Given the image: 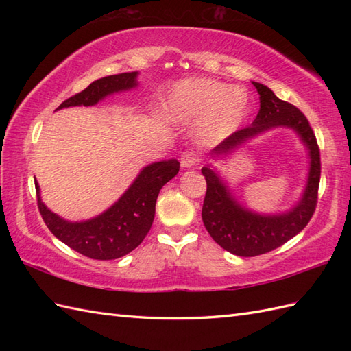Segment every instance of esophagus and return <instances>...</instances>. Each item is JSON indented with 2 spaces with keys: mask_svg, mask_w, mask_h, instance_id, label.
Here are the masks:
<instances>
[{
  "mask_svg": "<svg viewBox=\"0 0 351 351\" xmlns=\"http://www.w3.org/2000/svg\"><path fill=\"white\" fill-rule=\"evenodd\" d=\"M197 161H199L197 155H196L195 152H193V151H185V152L181 155V166H182L184 169L195 167L196 164H197Z\"/></svg>",
  "mask_w": 351,
  "mask_h": 351,
  "instance_id": "esophagus-1",
  "label": "esophagus"
}]
</instances>
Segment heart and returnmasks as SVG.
<instances>
[{"label": "heart", "mask_w": 351, "mask_h": 351, "mask_svg": "<svg viewBox=\"0 0 351 351\" xmlns=\"http://www.w3.org/2000/svg\"><path fill=\"white\" fill-rule=\"evenodd\" d=\"M249 99L240 87L215 80L180 81L166 98V111L176 121H202L199 136L206 145L230 136L247 114Z\"/></svg>", "instance_id": "heart-1"}]
</instances>
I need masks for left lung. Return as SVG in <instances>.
I'll return each mask as SVG.
<instances>
[{"label": "left lung", "mask_w": 351, "mask_h": 351, "mask_svg": "<svg viewBox=\"0 0 351 351\" xmlns=\"http://www.w3.org/2000/svg\"><path fill=\"white\" fill-rule=\"evenodd\" d=\"M259 93V111L252 125L230 134L211 152L213 156H226L245 141L273 128H291L297 132L309 152V173L302 199L289 211L282 214H258L240 205L226 182L211 166L202 167L206 180V195L202 206V220L213 240L237 256H258L280 247L308 225L314 215L322 161L315 134L306 116L293 104L279 99L267 86L255 83Z\"/></svg>", "instance_id": "obj_1"}]
</instances>
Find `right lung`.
<instances>
[{
	"label": "right lung",
	"instance_id": "right-lung-1",
	"mask_svg": "<svg viewBox=\"0 0 351 351\" xmlns=\"http://www.w3.org/2000/svg\"><path fill=\"white\" fill-rule=\"evenodd\" d=\"M137 75L138 72H125L96 80L83 92L62 102L57 110L96 106L110 95L136 87ZM178 171L180 162L175 158L149 164L114 205L90 220L68 221L48 210L36 181L37 206L45 225L71 249L92 259H117L128 255L145 240L155 217L158 193Z\"/></svg>",
	"mask_w": 351,
	"mask_h": 351
}]
</instances>
